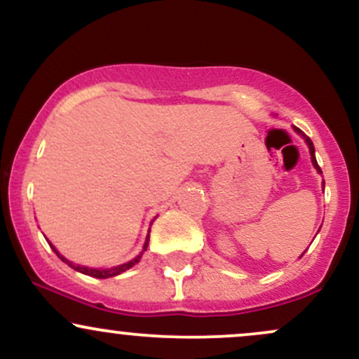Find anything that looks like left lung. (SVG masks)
<instances>
[{
	"mask_svg": "<svg viewBox=\"0 0 359 359\" xmlns=\"http://www.w3.org/2000/svg\"><path fill=\"white\" fill-rule=\"evenodd\" d=\"M295 131H297V133H300V130L299 128H295ZM304 138H306V142H307V145H309V150H311V158H312V163H314V167L317 168V172H319V174H323V172H320V167L317 165V160H316V154H314V145H312V142H311V138H307L306 135H304Z\"/></svg>",
	"mask_w": 359,
	"mask_h": 359,
	"instance_id": "obj_1",
	"label": "left lung"
}]
</instances>
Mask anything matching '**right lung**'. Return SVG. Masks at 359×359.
Wrapping results in <instances>:
<instances>
[{
    "mask_svg": "<svg viewBox=\"0 0 359 359\" xmlns=\"http://www.w3.org/2000/svg\"><path fill=\"white\" fill-rule=\"evenodd\" d=\"M148 238L150 236H147V241H145V246H143V251L147 250V246H148ZM50 248L53 250V253L57 255V257H59L62 262H65L67 263L69 266H72L74 270H77V271H81V273H84V275H89V277H96V278H109V277H114V275H119V273H123V271L125 270H128V269H131V266L135 265V263H138L140 262V258H142V255H138L137 258L135 259H131V262H128V263H125V265H119V266H114V269H109V270H96V269H88V266H81V265H74L72 262H69V259H65L64 257H62V255L59 253V251H57L55 248H53V245H50ZM142 251V253H143Z\"/></svg>",
    "mask_w": 359,
    "mask_h": 359,
    "instance_id": "right-lung-1",
    "label": "right lung"
}]
</instances>
